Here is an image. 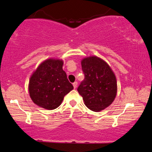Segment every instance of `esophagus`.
I'll return each mask as SVG.
<instances>
[{"label":"esophagus","instance_id":"esophagus-1","mask_svg":"<svg viewBox=\"0 0 152 152\" xmlns=\"http://www.w3.org/2000/svg\"><path fill=\"white\" fill-rule=\"evenodd\" d=\"M72 85H73L74 88H76L77 86V82H75L73 84H72Z\"/></svg>","mask_w":152,"mask_h":152}]
</instances>
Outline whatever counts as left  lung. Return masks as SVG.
<instances>
[{
  "label": "left lung",
  "instance_id": "left-lung-1",
  "mask_svg": "<svg viewBox=\"0 0 152 152\" xmlns=\"http://www.w3.org/2000/svg\"><path fill=\"white\" fill-rule=\"evenodd\" d=\"M84 80L77 91L85 105L93 111H100L113 102L117 93V82L110 66L100 58L89 57L82 61Z\"/></svg>",
  "mask_w": 152,
  "mask_h": 152
}]
</instances>
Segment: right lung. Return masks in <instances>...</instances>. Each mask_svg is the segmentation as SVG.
<instances>
[{
  "label": "right lung",
  "mask_w": 152,
  "mask_h": 152,
  "mask_svg": "<svg viewBox=\"0 0 152 152\" xmlns=\"http://www.w3.org/2000/svg\"><path fill=\"white\" fill-rule=\"evenodd\" d=\"M61 60L49 59L37 68L29 82L32 100L39 107L53 110L61 104L64 97L73 86L62 68Z\"/></svg>",
  "instance_id": "1"
}]
</instances>
